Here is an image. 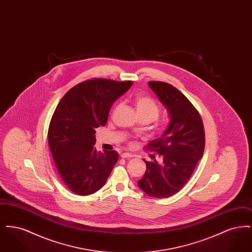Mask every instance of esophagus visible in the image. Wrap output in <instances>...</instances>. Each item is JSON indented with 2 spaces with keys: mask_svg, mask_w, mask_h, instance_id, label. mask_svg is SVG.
Returning <instances> with one entry per match:
<instances>
[{
  "mask_svg": "<svg viewBox=\"0 0 252 252\" xmlns=\"http://www.w3.org/2000/svg\"><path fill=\"white\" fill-rule=\"evenodd\" d=\"M132 157H133V155L130 154V153H123L121 155L122 158H131Z\"/></svg>",
  "mask_w": 252,
  "mask_h": 252,
  "instance_id": "esophagus-1",
  "label": "esophagus"
}]
</instances>
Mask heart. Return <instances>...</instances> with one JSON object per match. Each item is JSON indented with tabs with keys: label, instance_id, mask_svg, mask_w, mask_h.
<instances>
[{
	"label": "heart",
	"instance_id": "heart-1",
	"mask_svg": "<svg viewBox=\"0 0 252 252\" xmlns=\"http://www.w3.org/2000/svg\"><path fill=\"white\" fill-rule=\"evenodd\" d=\"M132 104L138 117L141 120H146L148 122L156 120L160 111L159 105L150 96L143 94L136 95L132 99ZM158 125L160 127H165L167 122L161 121Z\"/></svg>",
	"mask_w": 252,
	"mask_h": 252
}]
</instances>
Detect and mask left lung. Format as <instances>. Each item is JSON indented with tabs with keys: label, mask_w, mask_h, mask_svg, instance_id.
<instances>
[{
	"label": "left lung",
	"mask_w": 252,
	"mask_h": 252,
	"mask_svg": "<svg viewBox=\"0 0 252 252\" xmlns=\"http://www.w3.org/2000/svg\"><path fill=\"white\" fill-rule=\"evenodd\" d=\"M148 84L167 108L170 124L161 137L144 148L160 157L158 161L144 159L146 170L138 186L146 194L166 198L178 192L192 176L205 148L203 122L189 99L171 84L149 81Z\"/></svg>",
	"instance_id": "left-lung-1"
}]
</instances>
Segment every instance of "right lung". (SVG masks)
I'll use <instances>...</instances> for the list:
<instances>
[{
    "instance_id": "1",
    "label": "right lung",
    "mask_w": 252,
    "mask_h": 252,
    "mask_svg": "<svg viewBox=\"0 0 252 252\" xmlns=\"http://www.w3.org/2000/svg\"><path fill=\"white\" fill-rule=\"evenodd\" d=\"M132 84L93 78L61 98L50 121L49 147L61 180L72 192L94 193L108 180L119 155L114 150L96 151L95 129L106 126L112 104Z\"/></svg>"
}]
</instances>
